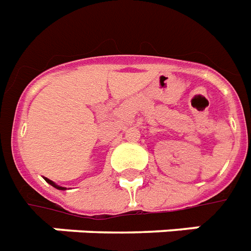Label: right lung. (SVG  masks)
<instances>
[{"label":"right lung","mask_w":251,"mask_h":251,"mask_svg":"<svg viewBox=\"0 0 251 251\" xmlns=\"http://www.w3.org/2000/svg\"><path fill=\"white\" fill-rule=\"evenodd\" d=\"M45 180H46V181L49 182V184H51L52 186H55V188H58V189H65V188H62V186H58V185H55V184H54V182H52L51 180H49V178H45Z\"/></svg>","instance_id":"add662e5"}]
</instances>
